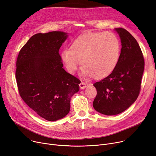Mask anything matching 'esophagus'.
<instances>
[{
	"instance_id": "1",
	"label": "esophagus",
	"mask_w": 156,
	"mask_h": 156,
	"mask_svg": "<svg viewBox=\"0 0 156 156\" xmlns=\"http://www.w3.org/2000/svg\"><path fill=\"white\" fill-rule=\"evenodd\" d=\"M79 86L80 87L81 90H84V89H85L86 87H87L88 86V84L84 83H81L80 84H79Z\"/></svg>"
}]
</instances>
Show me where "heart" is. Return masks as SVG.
Segmentation results:
<instances>
[{
    "instance_id": "heart-1",
    "label": "heart",
    "mask_w": 156,
    "mask_h": 156,
    "mask_svg": "<svg viewBox=\"0 0 156 156\" xmlns=\"http://www.w3.org/2000/svg\"><path fill=\"white\" fill-rule=\"evenodd\" d=\"M120 52V42L114 34L86 33L72 42L70 50L62 52L61 59L70 73L76 72L80 61L83 77L101 79L114 71Z\"/></svg>"
}]
</instances>
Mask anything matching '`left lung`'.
<instances>
[{
  "label": "left lung",
  "mask_w": 156,
  "mask_h": 156,
  "mask_svg": "<svg viewBox=\"0 0 156 156\" xmlns=\"http://www.w3.org/2000/svg\"><path fill=\"white\" fill-rule=\"evenodd\" d=\"M121 51L116 67L108 76L93 86L97 91L93 106L97 112L114 115L128 109L139 95L144 70V59L136 40L126 30L115 28Z\"/></svg>",
  "instance_id": "1"
}]
</instances>
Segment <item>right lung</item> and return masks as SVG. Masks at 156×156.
<instances>
[{
    "instance_id": "add662e5",
    "label": "right lung",
    "mask_w": 156,
    "mask_h": 156,
    "mask_svg": "<svg viewBox=\"0 0 156 156\" xmlns=\"http://www.w3.org/2000/svg\"><path fill=\"white\" fill-rule=\"evenodd\" d=\"M69 37L60 31L37 34L20 50L16 79L21 98L40 117L56 121L67 115L80 80L63 68L59 49Z\"/></svg>"
}]
</instances>
